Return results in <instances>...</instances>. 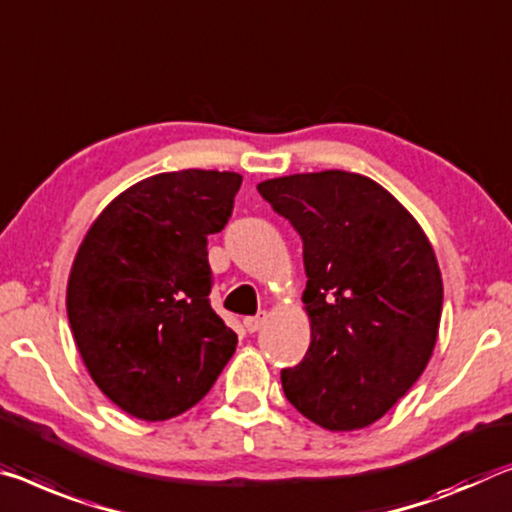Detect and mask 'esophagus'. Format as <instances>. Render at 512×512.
Instances as JSON below:
<instances>
[{
    "label": "esophagus",
    "instance_id": "34e87169",
    "mask_svg": "<svg viewBox=\"0 0 512 512\" xmlns=\"http://www.w3.org/2000/svg\"><path fill=\"white\" fill-rule=\"evenodd\" d=\"M264 321H266L264 312L257 314V316H246V319H243V328H246L248 332H257L259 328L264 326Z\"/></svg>",
    "mask_w": 512,
    "mask_h": 512
}]
</instances>
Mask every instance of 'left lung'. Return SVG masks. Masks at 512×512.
<instances>
[{"label": "left lung", "mask_w": 512, "mask_h": 512, "mask_svg": "<svg viewBox=\"0 0 512 512\" xmlns=\"http://www.w3.org/2000/svg\"><path fill=\"white\" fill-rule=\"evenodd\" d=\"M303 239L312 342L282 389L326 431H360L417 383L437 342L442 273L408 209L346 170L257 184Z\"/></svg>", "instance_id": "obj_1"}]
</instances>
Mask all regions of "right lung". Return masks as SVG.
Segmentation results:
<instances>
[{"mask_svg":"<svg viewBox=\"0 0 512 512\" xmlns=\"http://www.w3.org/2000/svg\"><path fill=\"white\" fill-rule=\"evenodd\" d=\"M239 173L177 170L136 182L95 218L68 278L88 373L127 415L164 421L221 376L237 335L212 305L207 237L232 216Z\"/></svg>","mask_w":512,"mask_h":512,"instance_id":"add662e5","label":"right lung"}]
</instances>
